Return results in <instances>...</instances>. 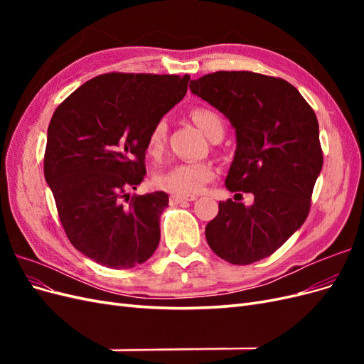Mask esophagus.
I'll return each instance as SVG.
<instances>
[{"label": "esophagus", "mask_w": 364, "mask_h": 364, "mask_svg": "<svg viewBox=\"0 0 364 364\" xmlns=\"http://www.w3.org/2000/svg\"><path fill=\"white\" fill-rule=\"evenodd\" d=\"M197 199V196H178L173 194L170 196V202L171 203H182V202H193Z\"/></svg>", "instance_id": "1"}]
</instances>
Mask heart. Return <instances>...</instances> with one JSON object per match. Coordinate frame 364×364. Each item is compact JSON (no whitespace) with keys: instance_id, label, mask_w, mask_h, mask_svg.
I'll list each match as a JSON object with an SVG mask.
<instances>
[{"instance_id":"obj_1","label":"heart","mask_w":364,"mask_h":364,"mask_svg":"<svg viewBox=\"0 0 364 364\" xmlns=\"http://www.w3.org/2000/svg\"><path fill=\"white\" fill-rule=\"evenodd\" d=\"M191 118L203 134L211 138L215 132L223 130V121L218 114L211 109L197 107L191 112ZM165 139H167V121H156L149 132L147 151L156 156L164 150ZM217 170L208 161H188L176 164L173 167L159 171L155 176V183L158 188L178 196H193L200 193L205 186L215 179Z\"/></svg>"}]
</instances>
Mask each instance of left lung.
<instances>
[{
    "instance_id": "left-lung-1",
    "label": "left lung",
    "mask_w": 364,
    "mask_h": 364,
    "mask_svg": "<svg viewBox=\"0 0 364 364\" xmlns=\"http://www.w3.org/2000/svg\"><path fill=\"white\" fill-rule=\"evenodd\" d=\"M235 129L237 149L226 176L229 191L253 203H218L205 235L215 255L246 266L278 250L310 213L323 155L311 106L293 85L250 71H217L190 83Z\"/></svg>"
}]
</instances>
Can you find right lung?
<instances>
[{
  "label": "right lung",
  "instance_id": "1",
  "mask_svg": "<svg viewBox=\"0 0 364 364\" xmlns=\"http://www.w3.org/2000/svg\"><path fill=\"white\" fill-rule=\"evenodd\" d=\"M190 75L103 74L54 111L43 174L71 245L109 269H130L155 253L164 191L132 196L146 176L147 136L178 105Z\"/></svg>",
  "mask_w": 364,
  "mask_h": 364
}]
</instances>
